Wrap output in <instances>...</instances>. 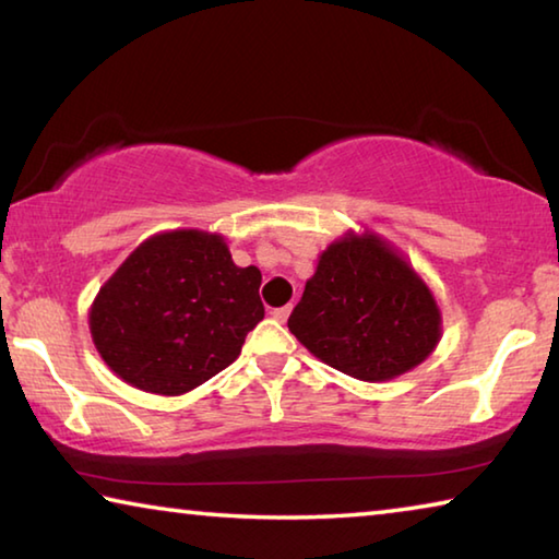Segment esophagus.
Instances as JSON below:
<instances>
[{
  "instance_id": "esophagus-1",
  "label": "esophagus",
  "mask_w": 559,
  "mask_h": 559,
  "mask_svg": "<svg viewBox=\"0 0 559 559\" xmlns=\"http://www.w3.org/2000/svg\"><path fill=\"white\" fill-rule=\"evenodd\" d=\"M288 316H290V306H283V308H276V310H273V318H276L278 323H286Z\"/></svg>"
}]
</instances>
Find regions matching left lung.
<instances>
[{
	"label": "left lung",
	"mask_w": 559,
	"mask_h": 559,
	"mask_svg": "<svg viewBox=\"0 0 559 559\" xmlns=\"http://www.w3.org/2000/svg\"><path fill=\"white\" fill-rule=\"evenodd\" d=\"M288 330L320 362L386 382L437 349L441 310L400 249L374 231H347L318 257Z\"/></svg>",
	"instance_id": "obj_1"
}]
</instances>
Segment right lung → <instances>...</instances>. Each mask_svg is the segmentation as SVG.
Instances as JSON below:
<instances>
[{"label":"right lung","instance_id":"add662e5","mask_svg":"<svg viewBox=\"0 0 559 559\" xmlns=\"http://www.w3.org/2000/svg\"><path fill=\"white\" fill-rule=\"evenodd\" d=\"M261 271L239 269L222 234L159 231L103 283L93 345L122 382L179 396L212 380L263 320Z\"/></svg>","mask_w":559,"mask_h":559}]
</instances>
